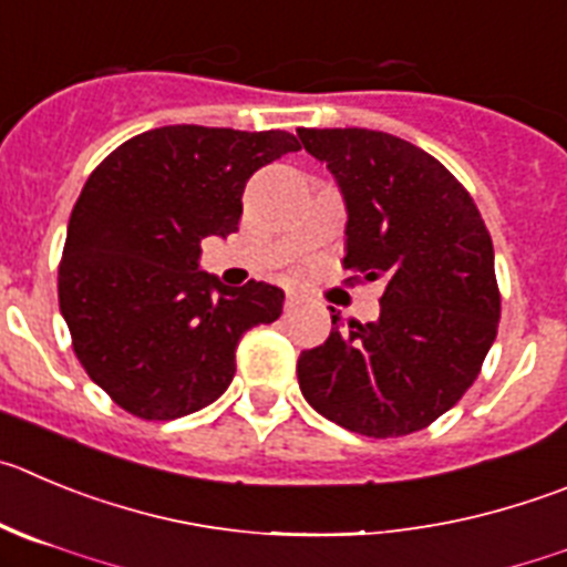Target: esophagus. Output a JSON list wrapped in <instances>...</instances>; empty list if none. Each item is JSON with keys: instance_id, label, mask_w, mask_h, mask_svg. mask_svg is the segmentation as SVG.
Returning a JSON list of instances; mask_svg holds the SVG:
<instances>
[{"instance_id": "1", "label": "esophagus", "mask_w": 567, "mask_h": 567, "mask_svg": "<svg viewBox=\"0 0 567 567\" xmlns=\"http://www.w3.org/2000/svg\"><path fill=\"white\" fill-rule=\"evenodd\" d=\"M285 301H288V308H296V305H301V301H305V293H301L299 288H288Z\"/></svg>"}]
</instances>
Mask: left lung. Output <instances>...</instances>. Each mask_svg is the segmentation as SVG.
<instances>
[{
  "label": "left lung",
  "mask_w": 567,
  "mask_h": 567,
  "mask_svg": "<svg viewBox=\"0 0 567 567\" xmlns=\"http://www.w3.org/2000/svg\"><path fill=\"white\" fill-rule=\"evenodd\" d=\"M347 200L355 282H380V319L332 310L321 347L301 352L299 389L336 425L372 439L422 431L478 378L498 336L495 254L478 206L422 147L367 128H301Z\"/></svg>",
  "instance_id": "obj_1"
}]
</instances>
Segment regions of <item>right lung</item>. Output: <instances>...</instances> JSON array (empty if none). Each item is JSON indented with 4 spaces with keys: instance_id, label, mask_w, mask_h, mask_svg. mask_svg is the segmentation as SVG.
I'll return each mask as SVG.
<instances>
[{
    "instance_id": "add662e5",
    "label": "right lung",
    "mask_w": 567,
    "mask_h": 567,
    "mask_svg": "<svg viewBox=\"0 0 567 567\" xmlns=\"http://www.w3.org/2000/svg\"><path fill=\"white\" fill-rule=\"evenodd\" d=\"M299 151L288 131L164 125L111 151L69 218L58 305L89 378L140 420H178L235 378L243 332L271 324L285 293L226 288L198 271L200 240L237 231L243 189Z\"/></svg>"
}]
</instances>
